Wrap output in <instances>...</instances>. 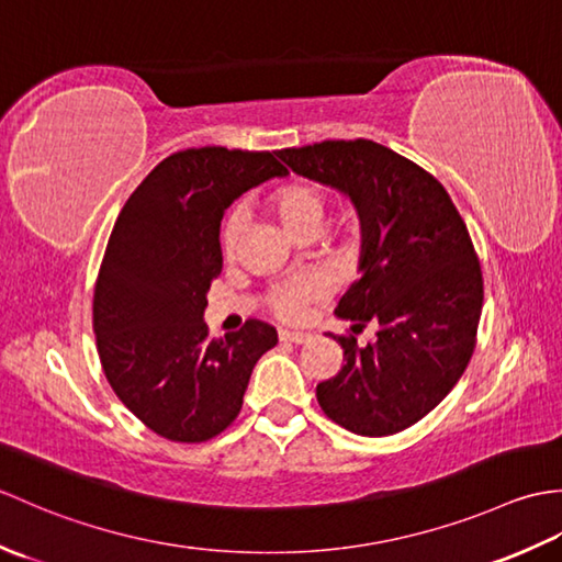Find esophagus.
<instances>
[{"label":"esophagus","mask_w":562,"mask_h":562,"mask_svg":"<svg viewBox=\"0 0 562 562\" xmlns=\"http://www.w3.org/2000/svg\"><path fill=\"white\" fill-rule=\"evenodd\" d=\"M308 338V333H302V330H280V340H288V342H294V345H302V342H306Z\"/></svg>","instance_id":"obj_1"}]
</instances>
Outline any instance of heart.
Listing matches in <instances>:
<instances>
[{"label":"heart","mask_w":562,"mask_h":562,"mask_svg":"<svg viewBox=\"0 0 562 562\" xmlns=\"http://www.w3.org/2000/svg\"><path fill=\"white\" fill-rule=\"evenodd\" d=\"M270 207L278 214L284 229L292 236L302 234L304 229H318L326 217V195L324 190L314 183L294 181L278 188L270 198ZM244 236V220L241 214L234 212L224 224L222 232V246L226 256H234L241 244ZM326 294V282L318 278H296L280 284L272 294V308L282 318H300L304 314V306Z\"/></svg>","instance_id":"obj_1"}]
</instances>
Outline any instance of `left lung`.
Masks as SVG:
<instances>
[{"mask_svg": "<svg viewBox=\"0 0 562 562\" xmlns=\"http://www.w3.org/2000/svg\"><path fill=\"white\" fill-rule=\"evenodd\" d=\"M278 157L350 198L360 217V280L336 316L352 321V333L374 324L376 342L338 338L345 364L316 386L318 405L355 435H396L445 401L473 355L483 274L469 229L435 176L372 139Z\"/></svg>", "mask_w": 562, "mask_h": 562, "instance_id": "left-lung-1", "label": "left lung"}]
</instances>
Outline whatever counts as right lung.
Wrapping results in <instances>:
<instances>
[{
  "mask_svg": "<svg viewBox=\"0 0 562 562\" xmlns=\"http://www.w3.org/2000/svg\"><path fill=\"white\" fill-rule=\"evenodd\" d=\"M274 154H171L127 198L105 246L93 292L105 379L171 441H205L229 427L260 355L278 345V330L258 318L224 338H210L202 321L222 272L224 212L246 190L288 176Z\"/></svg>",
  "mask_w": 562,
  "mask_h": 562,
  "instance_id": "obj_1",
  "label": "right lung"
}]
</instances>
